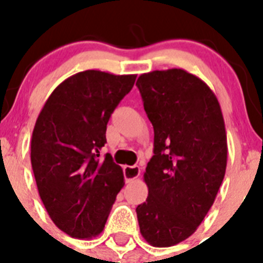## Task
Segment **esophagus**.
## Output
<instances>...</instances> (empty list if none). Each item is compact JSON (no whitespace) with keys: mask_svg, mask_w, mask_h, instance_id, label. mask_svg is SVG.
Masks as SVG:
<instances>
[{"mask_svg":"<svg viewBox=\"0 0 263 263\" xmlns=\"http://www.w3.org/2000/svg\"><path fill=\"white\" fill-rule=\"evenodd\" d=\"M124 176H125V180L127 183L132 181V180L138 179L140 176V168L138 165H134V166H124Z\"/></svg>","mask_w":263,"mask_h":263,"instance_id":"1","label":"esophagus"}]
</instances>
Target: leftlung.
<instances>
[{"instance_id": "1", "label": "left lung", "mask_w": 263, "mask_h": 263, "mask_svg": "<svg viewBox=\"0 0 263 263\" xmlns=\"http://www.w3.org/2000/svg\"><path fill=\"white\" fill-rule=\"evenodd\" d=\"M136 86L154 128L148 196L136 214L144 240L171 247L195 232L224 180V117L208 84L180 68L143 73Z\"/></svg>"}]
</instances>
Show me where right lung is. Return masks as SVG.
Instances as JSON below:
<instances>
[{
	"instance_id": "1",
	"label": "right lung",
	"mask_w": 263,
	"mask_h": 263,
	"mask_svg": "<svg viewBox=\"0 0 263 263\" xmlns=\"http://www.w3.org/2000/svg\"><path fill=\"white\" fill-rule=\"evenodd\" d=\"M136 75L79 72L59 84L39 113L31 139V165L41 199L55 227L76 239L98 236L123 169L110 154L99 158L106 125Z\"/></svg>"
}]
</instances>
